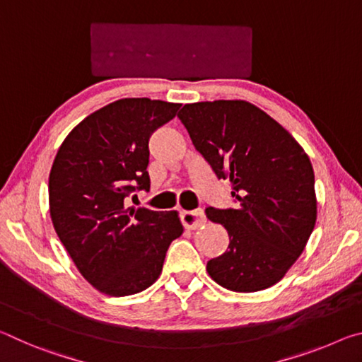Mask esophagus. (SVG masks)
I'll return each instance as SVG.
<instances>
[{"instance_id": "34e87169", "label": "esophagus", "mask_w": 362, "mask_h": 362, "mask_svg": "<svg viewBox=\"0 0 362 362\" xmlns=\"http://www.w3.org/2000/svg\"><path fill=\"white\" fill-rule=\"evenodd\" d=\"M180 220H182V225L185 226L187 230H196V228H199L201 225L206 223V216L201 209H198V211H182L180 212Z\"/></svg>"}]
</instances>
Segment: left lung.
Returning a JSON list of instances; mask_svg holds the SVG:
<instances>
[{
	"mask_svg": "<svg viewBox=\"0 0 362 362\" xmlns=\"http://www.w3.org/2000/svg\"><path fill=\"white\" fill-rule=\"evenodd\" d=\"M218 179L231 183L236 209L207 207L228 231L226 252L207 262L225 289L257 292L284 278L316 223L308 155L278 121L246 100L187 103L177 115Z\"/></svg>",
	"mask_w": 362,
	"mask_h": 362,
	"instance_id": "8db88e82",
	"label": "left lung"
}]
</instances>
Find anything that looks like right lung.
I'll list each match as a JSON object with an SVG mask.
<instances>
[{"instance_id":"add662e5","label":"right lung","mask_w":362,"mask_h":362,"mask_svg":"<svg viewBox=\"0 0 362 362\" xmlns=\"http://www.w3.org/2000/svg\"><path fill=\"white\" fill-rule=\"evenodd\" d=\"M180 103L119 99L84 118L60 145L49 174V211L83 278L112 297L142 292L159 278L183 233L175 211L126 207L148 189V140Z\"/></svg>"}]
</instances>
